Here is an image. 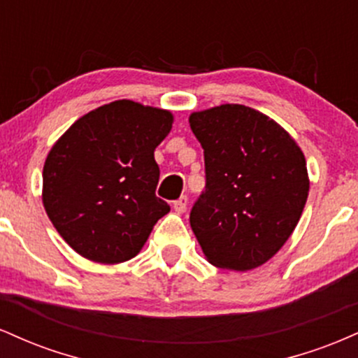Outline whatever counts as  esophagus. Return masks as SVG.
<instances>
[{"instance_id":"1","label":"esophagus","mask_w":358,"mask_h":358,"mask_svg":"<svg viewBox=\"0 0 358 358\" xmlns=\"http://www.w3.org/2000/svg\"><path fill=\"white\" fill-rule=\"evenodd\" d=\"M187 203H188V199L187 196H180L178 200H175L173 202V210L176 212V213H183L185 210H187Z\"/></svg>"}]
</instances>
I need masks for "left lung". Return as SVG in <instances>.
<instances>
[{
	"label": "left lung",
	"mask_w": 358,
	"mask_h": 358,
	"mask_svg": "<svg viewBox=\"0 0 358 358\" xmlns=\"http://www.w3.org/2000/svg\"><path fill=\"white\" fill-rule=\"evenodd\" d=\"M188 122L207 176L192 231L210 264L256 269L296 229L310 192L305 155L285 127L248 106L196 110Z\"/></svg>",
	"instance_id": "obj_1"
}]
</instances>
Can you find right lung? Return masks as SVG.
<instances>
[{
    "instance_id": "1",
    "label": "right lung",
    "mask_w": 358,
    "mask_h": 358,
    "mask_svg": "<svg viewBox=\"0 0 358 358\" xmlns=\"http://www.w3.org/2000/svg\"><path fill=\"white\" fill-rule=\"evenodd\" d=\"M171 126L170 110L114 101L77 119L48 151L45 212L82 257L99 264L129 261L170 212L155 195V150Z\"/></svg>"
}]
</instances>
